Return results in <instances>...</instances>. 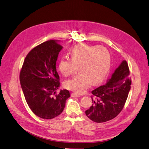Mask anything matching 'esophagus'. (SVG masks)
Instances as JSON below:
<instances>
[{
	"label": "esophagus",
	"instance_id": "obj_1",
	"mask_svg": "<svg viewBox=\"0 0 149 149\" xmlns=\"http://www.w3.org/2000/svg\"><path fill=\"white\" fill-rule=\"evenodd\" d=\"M71 97L73 98H75V97H80V95L75 93H72L71 94Z\"/></svg>",
	"mask_w": 149,
	"mask_h": 149
}]
</instances>
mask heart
I'll use <instances>...</instances> for the list:
<instances>
[{
    "label": "heart",
    "instance_id": "heart-1",
    "mask_svg": "<svg viewBox=\"0 0 149 149\" xmlns=\"http://www.w3.org/2000/svg\"><path fill=\"white\" fill-rule=\"evenodd\" d=\"M71 59L64 57L59 63V70L65 77L73 74L80 66L81 73L65 81V87L83 93L92 81L98 84L106 77L111 67V56L109 51L102 46L79 44L70 49Z\"/></svg>",
    "mask_w": 149,
    "mask_h": 149
}]
</instances>
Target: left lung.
Wrapping results in <instances>:
<instances>
[{
  "instance_id": "1",
  "label": "left lung",
  "mask_w": 149,
  "mask_h": 149,
  "mask_svg": "<svg viewBox=\"0 0 149 149\" xmlns=\"http://www.w3.org/2000/svg\"><path fill=\"white\" fill-rule=\"evenodd\" d=\"M129 74L127 62L123 61L106 84L92 91V105L85 111L90 119L95 123H104L120 113L131 89Z\"/></svg>"
}]
</instances>
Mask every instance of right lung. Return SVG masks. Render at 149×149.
<instances>
[{
    "mask_svg": "<svg viewBox=\"0 0 149 149\" xmlns=\"http://www.w3.org/2000/svg\"><path fill=\"white\" fill-rule=\"evenodd\" d=\"M62 49L56 40L41 43L28 52L20 70V81L26 102L33 113L42 119L59 116L70 97L68 90L56 93L60 85L56 64Z\"/></svg>",
    "mask_w": 149,
    "mask_h": 149,
    "instance_id": "obj_1",
    "label": "right lung"
}]
</instances>
